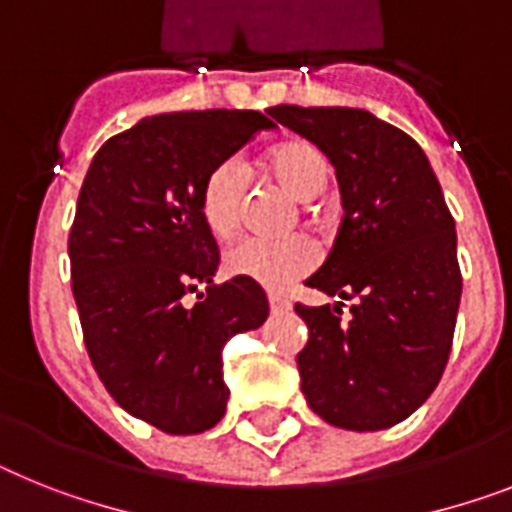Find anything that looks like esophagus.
<instances>
[{
    "mask_svg": "<svg viewBox=\"0 0 512 512\" xmlns=\"http://www.w3.org/2000/svg\"><path fill=\"white\" fill-rule=\"evenodd\" d=\"M290 301H287V298H282V295H277V293H272L269 295V311H272V314H287V311H290Z\"/></svg>",
    "mask_w": 512,
    "mask_h": 512,
    "instance_id": "obj_1",
    "label": "esophagus"
}]
</instances>
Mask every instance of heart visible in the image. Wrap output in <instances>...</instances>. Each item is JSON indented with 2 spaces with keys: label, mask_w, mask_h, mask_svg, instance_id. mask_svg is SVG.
<instances>
[{
  "label": "heart",
  "mask_w": 512,
  "mask_h": 512,
  "mask_svg": "<svg viewBox=\"0 0 512 512\" xmlns=\"http://www.w3.org/2000/svg\"><path fill=\"white\" fill-rule=\"evenodd\" d=\"M261 170L277 180L298 201H314L332 180V162L316 143L293 138L277 143L261 156ZM248 177L235 159L217 164L201 183L198 209L209 232L219 240L235 238L243 227ZM227 272L266 290H287L316 266V246L308 238L259 240L248 238L225 256Z\"/></svg>",
  "instance_id": "b5f03b06"
}]
</instances>
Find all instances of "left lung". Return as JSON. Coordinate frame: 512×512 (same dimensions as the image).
Instances as JSON below:
<instances>
[{
  "mask_svg": "<svg viewBox=\"0 0 512 512\" xmlns=\"http://www.w3.org/2000/svg\"><path fill=\"white\" fill-rule=\"evenodd\" d=\"M335 164L342 222L322 269L306 282L353 301L303 306L301 390L316 416L350 432L400 424L442 379L463 277L458 238L424 149L366 109H269Z\"/></svg>",
  "mask_w": 512,
  "mask_h": 512,
  "instance_id": "left-lung-1",
  "label": "left lung"
}]
</instances>
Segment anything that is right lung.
Instances as JSON below:
<instances>
[{
  "label": "right lung",
  "instance_id": "obj_1",
  "mask_svg": "<svg viewBox=\"0 0 512 512\" xmlns=\"http://www.w3.org/2000/svg\"><path fill=\"white\" fill-rule=\"evenodd\" d=\"M266 128L248 109L146 117L96 151L80 185L67 251L88 358L130 416L167 434L225 416L222 350L269 316L256 282H211L219 248L198 209L204 177Z\"/></svg>",
  "mask_w": 512,
  "mask_h": 512
}]
</instances>
